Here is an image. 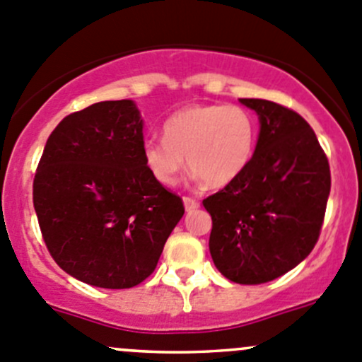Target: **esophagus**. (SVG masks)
I'll use <instances>...</instances> for the list:
<instances>
[{
    "label": "esophagus",
    "instance_id": "obj_1",
    "mask_svg": "<svg viewBox=\"0 0 362 362\" xmlns=\"http://www.w3.org/2000/svg\"><path fill=\"white\" fill-rule=\"evenodd\" d=\"M182 202H185V209L188 211V213H192V211L199 209V207H200L199 200L192 199V197H185V199H182Z\"/></svg>",
    "mask_w": 362,
    "mask_h": 362
}]
</instances>
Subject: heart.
Returning a JSON list of instances; mask_svg holds the SVG:
<instances>
[{"label":"heart","instance_id":"b5f03b06","mask_svg":"<svg viewBox=\"0 0 362 362\" xmlns=\"http://www.w3.org/2000/svg\"><path fill=\"white\" fill-rule=\"evenodd\" d=\"M257 123L241 105L197 103L174 112L163 124V141H146L142 160L153 180L173 186L182 165L211 188L238 180L255 151Z\"/></svg>","mask_w":362,"mask_h":362}]
</instances>
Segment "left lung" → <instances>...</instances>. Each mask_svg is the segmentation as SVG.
Segmentation results:
<instances>
[{"label":"left lung","instance_id":"1","mask_svg":"<svg viewBox=\"0 0 362 362\" xmlns=\"http://www.w3.org/2000/svg\"><path fill=\"white\" fill-rule=\"evenodd\" d=\"M259 114L255 153L241 176L202 200L213 228L209 252L234 284L260 285L303 262L317 245L331 192L327 156L296 110L241 98Z\"/></svg>","mask_w":362,"mask_h":362}]
</instances>
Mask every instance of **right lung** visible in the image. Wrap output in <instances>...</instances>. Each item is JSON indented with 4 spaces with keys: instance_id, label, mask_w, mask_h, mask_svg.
Segmentation results:
<instances>
[{
    "instance_id": "obj_1",
    "label": "right lung",
    "mask_w": 362,
    "mask_h": 362,
    "mask_svg": "<svg viewBox=\"0 0 362 362\" xmlns=\"http://www.w3.org/2000/svg\"><path fill=\"white\" fill-rule=\"evenodd\" d=\"M142 148L135 103L112 100L68 114L38 162L33 206L45 246L93 287L142 284L185 214L181 197L148 173Z\"/></svg>"
}]
</instances>
